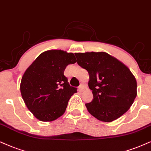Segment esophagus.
Here are the masks:
<instances>
[{"label": "esophagus", "mask_w": 151, "mask_h": 151, "mask_svg": "<svg viewBox=\"0 0 151 151\" xmlns=\"http://www.w3.org/2000/svg\"><path fill=\"white\" fill-rule=\"evenodd\" d=\"M84 88H85L84 85H83V83H81V84L79 86V92H81V91H83V90H84Z\"/></svg>", "instance_id": "obj_1"}]
</instances>
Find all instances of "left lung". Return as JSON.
Returning <instances> with one entry per match:
<instances>
[{
	"label": "left lung",
	"mask_w": 151,
	"mask_h": 151,
	"mask_svg": "<svg viewBox=\"0 0 151 151\" xmlns=\"http://www.w3.org/2000/svg\"><path fill=\"white\" fill-rule=\"evenodd\" d=\"M80 67L89 74L93 100L88 111L97 119L111 122L123 115L137 96V81L123 63L105 52L74 53Z\"/></svg>",
	"instance_id": "left-lung-1"
}]
</instances>
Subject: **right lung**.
Instances as JSON below:
<instances>
[{"label": "right lung", "instance_id": "add662e5", "mask_svg": "<svg viewBox=\"0 0 151 151\" xmlns=\"http://www.w3.org/2000/svg\"><path fill=\"white\" fill-rule=\"evenodd\" d=\"M77 62L74 53L61 50L42 53L23 75L20 91L28 109L41 121H52L65 113L77 88L65 77L66 66Z\"/></svg>", "mask_w": 151, "mask_h": 151}]
</instances>
